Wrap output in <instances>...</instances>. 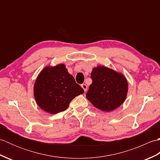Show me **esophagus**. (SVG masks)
Here are the masks:
<instances>
[{
  "label": "esophagus",
  "instance_id": "34e87169",
  "mask_svg": "<svg viewBox=\"0 0 160 160\" xmlns=\"http://www.w3.org/2000/svg\"><path fill=\"white\" fill-rule=\"evenodd\" d=\"M81 87H82V88L84 89V91H87V86L86 84H82V85H81Z\"/></svg>",
  "mask_w": 160,
  "mask_h": 160
}]
</instances>
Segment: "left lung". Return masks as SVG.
Instances as JSON below:
<instances>
[{
	"label": "left lung",
	"instance_id": "1",
	"mask_svg": "<svg viewBox=\"0 0 160 160\" xmlns=\"http://www.w3.org/2000/svg\"><path fill=\"white\" fill-rule=\"evenodd\" d=\"M92 83L86 97L93 106L103 111H111L123 104L128 92L124 75L104 66L94 67L91 73Z\"/></svg>",
	"mask_w": 160,
	"mask_h": 160
}]
</instances>
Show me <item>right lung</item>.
Here are the masks:
<instances>
[{"label": "right lung", "mask_w": 160, "mask_h": 160, "mask_svg": "<svg viewBox=\"0 0 160 160\" xmlns=\"http://www.w3.org/2000/svg\"><path fill=\"white\" fill-rule=\"evenodd\" d=\"M83 93V89L76 82L64 64L44 68L33 87L37 104L43 111L52 114L66 110L71 101Z\"/></svg>", "instance_id": "obj_1"}]
</instances>
